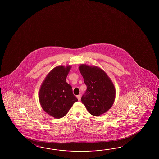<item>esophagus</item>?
<instances>
[{
	"mask_svg": "<svg viewBox=\"0 0 159 159\" xmlns=\"http://www.w3.org/2000/svg\"><path fill=\"white\" fill-rule=\"evenodd\" d=\"M76 97H77V98H78V99L79 101H80V100H81L80 95H77V96H76Z\"/></svg>",
	"mask_w": 159,
	"mask_h": 159,
	"instance_id": "obj_1",
	"label": "esophagus"
}]
</instances>
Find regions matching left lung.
Returning <instances> with one entry per match:
<instances>
[{"instance_id":"8db88e82","label":"left lung","mask_w":159,"mask_h":159,"mask_svg":"<svg viewBox=\"0 0 159 159\" xmlns=\"http://www.w3.org/2000/svg\"><path fill=\"white\" fill-rule=\"evenodd\" d=\"M79 70L87 86L81 102L89 112L98 116L108 111L115 98V89L110 79L102 69L81 64Z\"/></svg>"}]
</instances>
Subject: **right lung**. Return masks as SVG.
Segmentation results:
<instances>
[{
    "mask_svg": "<svg viewBox=\"0 0 159 159\" xmlns=\"http://www.w3.org/2000/svg\"><path fill=\"white\" fill-rule=\"evenodd\" d=\"M70 66H59L51 71L40 89L39 102L43 109L52 117L59 119L67 114L78 99L72 87L66 82Z\"/></svg>",
    "mask_w": 159,
    "mask_h": 159,
    "instance_id": "add662e5",
    "label": "right lung"
}]
</instances>
